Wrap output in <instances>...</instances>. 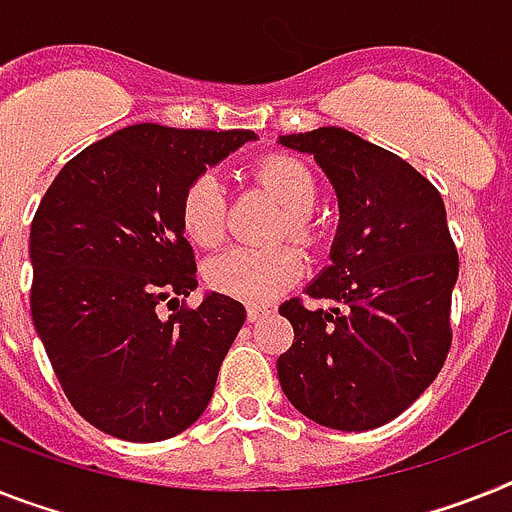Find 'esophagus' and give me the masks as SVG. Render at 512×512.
I'll return each instance as SVG.
<instances>
[{
	"instance_id": "1",
	"label": "esophagus",
	"mask_w": 512,
	"mask_h": 512,
	"mask_svg": "<svg viewBox=\"0 0 512 512\" xmlns=\"http://www.w3.org/2000/svg\"><path fill=\"white\" fill-rule=\"evenodd\" d=\"M265 315H268V309H265V307H247V322L263 320Z\"/></svg>"
}]
</instances>
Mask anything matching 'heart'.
Instances as JSON below:
<instances>
[{
	"instance_id": "1",
	"label": "heart",
	"mask_w": 512,
	"mask_h": 512,
	"mask_svg": "<svg viewBox=\"0 0 512 512\" xmlns=\"http://www.w3.org/2000/svg\"><path fill=\"white\" fill-rule=\"evenodd\" d=\"M255 182L283 205L278 234L312 239V208L317 205V182L302 161L291 156H268L252 169ZM184 234L197 244H216L226 231V195L216 174L195 176L179 205ZM302 255L294 247H231L205 265V281L213 291L247 304H268L302 276Z\"/></svg>"
}]
</instances>
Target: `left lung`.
<instances>
[{
    "label": "left lung",
    "mask_w": 512,
    "mask_h": 512,
    "mask_svg": "<svg viewBox=\"0 0 512 512\" xmlns=\"http://www.w3.org/2000/svg\"><path fill=\"white\" fill-rule=\"evenodd\" d=\"M278 143L315 156L341 213L330 265L307 286L336 307L281 304L294 343L278 356V380L322 427H382L432 385L450 349L458 252L445 203L411 163L341 127Z\"/></svg>",
    "instance_id": "left-lung-1"
}]
</instances>
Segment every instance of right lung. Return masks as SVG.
<instances>
[{"instance_id":"obj_1","label":"right lung","mask_w":512,"mask_h":512,"mask_svg":"<svg viewBox=\"0 0 512 512\" xmlns=\"http://www.w3.org/2000/svg\"><path fill=\"white\" fill-rule=\"evenodd\" d=\"M249 140L132 124L64 163L38 205L30 315L75 411L106 435L169 440L208 409L247 312L216 291L179 307L197 289L179 205L195 176Z\"/></svg>"}]
</instances>
